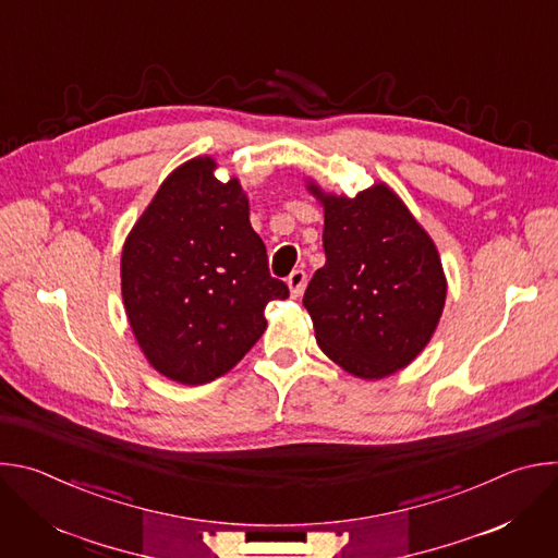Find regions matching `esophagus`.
<instances>
[{
  "mask_svg": "<svg viewBox=\"0 0 558 558\" xmlns=\"http://www.w3.org/2000/svg\"><path fill=\"white\" fill-rule=\"evenodd\" d=\"M287 284H289V291L293 298H300L302 291H304V284H306V274L302 269H295L291 271V276L287 278Z\"/></svg>",
  "mask_w": 558,
  "mask_h": 558,
  "instance_id": "1",
  "label": "esophagus"
}]
</instances>
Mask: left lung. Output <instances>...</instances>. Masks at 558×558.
Instances as JSON below:
<instances>
[{
  "label": "left lung",
  "instance_id": "1",
  "mask_svg": "<svg viewBox=\"0 0 558 558\" xmlns=\"http://www.w3.org/2000/svg\"><path fill=\"white\" fill-rule=\"evenodd\" d=\"M325 207L327 263L304 291L315 340L362 379L409 366L430 342L446 304L433 238L386 183L336 196L308 181Z\"/></svg>",
  "mask_w": 558,
  "mask_h": 558
}]
</instances>
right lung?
Listing matches in <instances>:
<instances>
[{
	"label": "right lung",
	"mask_w": 558,
	"mask_h": 558,
	"mask_svg": "<svg viewBox=\"0 0 558 558\" xmlns=\"http://www.w3.org/2000/svg\"><path fill=\"white\" fill-rule=\"evenodd\" d=\"M211 156L177 168L121 254V293L147 362L181 384H207L267 329L265 306L289 298L271 278L241 181L214 177Z\"/></svg>",
	"instance_id": "obj_1"
}]
</instances>
